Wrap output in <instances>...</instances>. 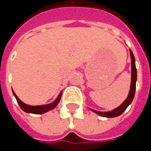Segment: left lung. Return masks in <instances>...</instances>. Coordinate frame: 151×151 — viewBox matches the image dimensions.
Instances as JSON below:
<instances>
[{"mask_svg": "<svg viewBox=\"0 0 151 151\" xmlns=\"http://www.w3.org/2000/svg\"><path fill=\"white\" fill-rule=\"evenodd\" d=\"M130 52V57H131V85H130V90L129 92V96L119 107L115 108L114 110L111 111V112H96L95 110H92L94 113L98 114L99 116H102V117H106V118H114V117H118L119 115H121L122 113L126 110V108L130 104L134 97V94H135V89H136V80H137V70L136 66H135V59L134 56L133 55L132 51L129 50Z\"/></svg>", "mask_w": 151, "mask_h": 151, "instance_id": "1", "label": "left lung"}]
</instances>
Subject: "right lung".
I'll return each mask as SVG.
<instances>
[{
	"instance_id": "obj_1",
	"label": "right lung",
	"mask_w": 151,
	"mask_h": 151,
	"mask_svg": "<svg viewBox=\"0 0 151 151\" xmlns=\"http://www.w3.org/2000/svg\"><path fill=\"white\" fill-rule=\"evenodd\" d=\"M13 94H14L15 97H16V99H17V101L18 102L20 107L24 111V112H26V113H34V114H42V113H46V112H48V111H50V110L54 109V108L58 105V103L60 102V101L61 95H62V93H60V94L59 95V96L57 97V99H56L54 102L50 103V104L42 105V106H30V105H27L24 102H22V101H21L20 99L17 97V96L15 94L14 91H13Z\"/></svg>"
}]
</instances>
